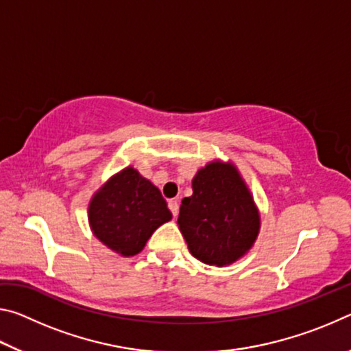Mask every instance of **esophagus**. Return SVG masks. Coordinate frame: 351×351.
<instances>
[{"instance_id": "34e87169", "label": "esophagus", "mask_w": 351, "mask_h": 351, "mask_svg": "<svg viewBox=\"0 0 351 351\" xmlns=\"http://www.w3.org/2000/svg\"><path fill=\"white\" fill-rule=\"evenodd\" d=\"M169 209H170L171 213H173V217H176L178 212H180V203H178L176 199H170L169 201Z\"/></svg>"}]
</instances>
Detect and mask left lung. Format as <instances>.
Returning a JSON list of instances; mask_svg holds the SVG:
<instances>
[{
	"label": "left lung",
	"instance_id": "1",
	"mask_svg": "<svg viewBox=\"0 0 351 351\" xmlns=\"http://www.w3.org/2000/svg\"><path fill=\"white\" fill-rule=\"evenodd\" d=\"M192 197L181 201L178 226L195 258L229 266L251 251L260 232V212L240 170L213 159L192 180Z\"/></svg>",
	"mask_w": 351,
	"mask_h": 351
}]
</instances>
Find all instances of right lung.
<instances>
[{
	"mask_svg": "<svg viewBox=\"0 0 351 351\" xmlns=\"http://www.w3.org/2000/svg\"><path fill=\"white\" fill-rule=\"evenodd\" d=\"M171 212L159 189L132 165L99 187L88 204V221L96 239L122 257H133Z\"/></svg>",
	"mask_w": 351,
	"mask_h": 351,
	"instance_id": "1",
	"label": "right lung"
}]
</instances>
